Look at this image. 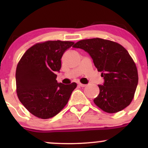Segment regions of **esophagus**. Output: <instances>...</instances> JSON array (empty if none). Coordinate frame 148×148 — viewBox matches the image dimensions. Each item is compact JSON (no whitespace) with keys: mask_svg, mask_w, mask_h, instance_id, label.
Here are the masks:
<instances>
[{"mask_svg":"<svg viewBox=\"0 0 148 148\" xmlns=\"http://www.w3.org/2000/svg\"><path fill=\"white\" fill-rule=\"evenodd\" d=\"M78 86H81V87H85V86H86V85L83 84H81V83H79V84H78Z\"/></svg>","mask_w":148,"mask_h":148,"instance_id":"1","label":"esophagus"}]
</instances>
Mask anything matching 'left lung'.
Listing matches in <instances>:
<instances>
[{"label": "left lung", "instance_id": "8db88e82", "mask_svg": "<svg viewBox=\"0 0 148 148\" xmlns=\"http://www.w3.org/2000/svg\"><path fill=\"white\" fill-rule=\"evenodd\" d=\"M74 48L87 52L103 78V85H98L99 95L94 103L103 111L119 112L130 104L138 85L136 66L122 45L101 38L83 40Z\"/></svg>", "mask_w": 148, "mask_h": 148}]
</instances>
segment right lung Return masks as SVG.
Instances as JSON below:
<instances>
[{
	"instance_id": "add662e5",
	"label": "right lung",
	"mask_w": 148,
	"mask_h": 148,
	"mask_svg": "<svg viewBox=\"0 0 148 148\" xmlns=\"http://www.w3.org/2000/svg\"><path fill=\"white\" fill-rule=\"evenodd\" d=\"M72 42L47 41L25 51L16 70L18 99L30 113L42 119L56 115L68 102L76 83H58L56 72L61 68V58Z\"/></svg>"
}]
</instances>
